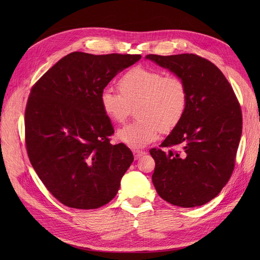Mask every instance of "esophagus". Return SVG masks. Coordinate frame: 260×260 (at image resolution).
<instances>
[{
    "instance_id": "1",
    "label": "esophagus",
    "mask_w": 260,
    "mask_h": 260,
    "mask_svg": "<svg viewBox=\"0 0 260 260\" xmlns=\"http://www.w3.org/2000/svg\"><path fill=\"white\" fill-rule=\"evenodd\" d=\"M133 153H134V156H135L136 160H138L140 157H142L143 155L146 154L144 151H140V149H134Z\"/></svg>"
}]
</instances>
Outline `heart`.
Masks as SVG:
<instances>
[{
  "label": "heart",
  "instance_id": "obj_1",
  "mask_svg": "<svg viewBox=\"0 0 260 260\" xmlns=\"http://www.w3.org/2000/svg\"><path fill=\"white\" fill-rule=\"evenodd\" d=\"M121 93L104 89L100 95L104 114L116 123H123L137 106L138 121L118 131V139L133 148L154 142L161 129H173L182 119L187 106V90L178 77H166L158 70L134 67L121 77Z\"/></svg>",
  "mask_w": 260,
  "mask_h": 260
}]
</instances>
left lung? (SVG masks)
I'll return each mask as SVG.
<instances>
[{
  "mask_svg": "<svg viewBox=\"0 0 260 260\" xmlns=\"http://www.w3.org/2000/svg\"><path fill=\"white\" fill-rule=\"evenodd\" d=\"M145 59L180 78L187 90L185 113L161 143L182 149L149 151L156 162L154 186L173 206H203L220 193L234 170L242 132L239 103L224 75L207 59L193 53Z\"/></svg>",
  "mask_w": 260,
  "mask_h": 260,
  "instance_id": "8db88e82",
  "label": "left lung"
}]
</instances>
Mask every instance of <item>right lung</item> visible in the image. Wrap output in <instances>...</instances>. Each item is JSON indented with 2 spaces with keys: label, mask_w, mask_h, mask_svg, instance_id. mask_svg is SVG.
Instances as JSON below:
<instances>
[{
  "label": "right lung",
  "mask_w": 260,
  "mask_h": 260,
  "mask_svg": "<svg viewBox=\"0 0 260 260\" xmlns=\"http://www.w3.org/2000/svg\"><path fill=\"white\" fill-rule=\"evenodd\" d=\"M140 59L75 51L31 88L25 111L27 153L41 181L64 206L98 209L117 195L134 156L123 143H109L114 127L100 95L114 77Z\"/></svg>",
  "instance_id": "right-lung-1"
}]
</instances>
